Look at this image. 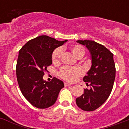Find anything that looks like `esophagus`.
Wrapping results in <instances>:
<instances>
[{
    "label": "esophagus",
    "mask_w": 129,
    "mask_h": 129,
    "mask_svg": "<svg viewBox=\"0 0 129 129\" xmlns=\"http://www.w3.org/2000/svg\"><path fill=\"white\" fill-rule=\"evenodd\" d=\"M64 86H71V84L68 83V82H64Z\"/></svg>",
    "instance_id": "obj_1"
}]
</instances>
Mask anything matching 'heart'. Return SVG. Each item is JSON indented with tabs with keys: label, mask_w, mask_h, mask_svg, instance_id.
Returning a JSON list of instances; mask_svg holds the SVG:
<instances>
[{
	"label": "heart",
	"mask_w": 129,
	"mask_h": 129,
	"mask_svg": "<svg viewBox=\"0 0 129 129\" xmlns=\"http://www.w3.org/2000/svg\"><path fill=\"white\" fill-rule=\"evenodd\" d=\"M71 51L73 54L77 58H80L84 55L85 50L82 46L75 45L71 47ZM63 53L62 48L55 49L52 54V60L54 63H60L61 55ZM84 74L83 69L80 67H69L63 66L60 69L59 75L61 78L69 82H73Z\"/></svg>",
	"instance_id": "obj_1"
}]
</instances>
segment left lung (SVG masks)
I'll list each match as a JSON object with an SVG mask.
<instances>
[{
  "instance_id": "left-lung-1",
  "label": "left lung",
  "mask_w": 129,
  "mask_h": 129,
  "mask_svg": "<svg viewBox=\"0 0 129 129\" xmlns=\"http://www.w3.org/2000/svg\"><path fill=\"white\" fill-rule=\"evenodd\" d=\"M86 46L91 58V68L83 80L90 89H84V93L76 99L77 106L84 111H93L108 98L116 77L114 54L105 46L91 40H78Z\"/></svg>"
}]
</instances>
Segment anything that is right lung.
Returning <instances> with one entry per match:
<instances>
[{"label":"right lung","mask_w":129,"mask_h":129,"mask_svg":"<svg viewBox=\"0 0 129 129\" xmlns=\"http://www.w3.org/2000/svg\"><path fill=\"white\" fill-rule=\"evenodd\" d=\"M68 40L58 41L47 36H40L30 40L19 52L16 66L18 84L23 96L38 108H49L55 103L63 82L53 78L43 80L44 73L52 63L54 49Z\"/></svg>","instance_id":"obj_1"}]
</instances>
